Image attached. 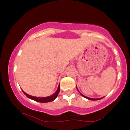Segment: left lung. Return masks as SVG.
<instances>
[{
  "instance_id": "1",
  "label": "left lung",
  "mask_w": 130,
  "mask_h": 130,
  "mask_svg": "<svg viewBox=\"0 0 130 130\" xmlns=\"http://www.w3.org/2000/svg\"><path fill=\"white\" fill-rule=\"evenodd\" d=\"M80 95H81L83 96H84V97L87 98V99L90 100H100V99H101V98H89V97H86V96H85L83 95H82L81 93H80Z\"/></svg>"
}]
</instances>
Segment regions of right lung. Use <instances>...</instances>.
<instances>
[{
  "mask_svg": "<svg viewBox=\"0 0 130 130\" xmlns=\"http://www.w3.org/2000/svg\"><path fill=\"white\" fill-rule=\"evenodd\" d=\"M22 92H23V93H24L28 98H30V99L33 100L38 101V102L40 103H47L50 102V101H53L57 98L58 94L59 93V92H60V85L59 86V87H58L56 93H54L53 95H51V96H47V97H35V96H31V95H28V94H27L26 92H24V91H22Z\"/></svg>",
  "mask_w": 130,
  "mask_h": 130,
  "instance_id": "1",
  "label": "right lung"
}]
</instances>
